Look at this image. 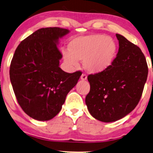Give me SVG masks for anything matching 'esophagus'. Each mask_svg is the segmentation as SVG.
I'll return each instance as SVG.
<instances>
[{"instance_id":"1","label":"esophagus","mask_w":153,"mask_h":153,"mask_svg":"<svg viewBox=\"0 0 153 153\" xmlns=\"http://www.w3.org/2000/svg\"><path fill=\"white\" fill-rule=\"evenodd\" d=\"M80 78H81V80H86L87 79V75L86 74H84V73H83V74H82V75H81Z\"/></svg>"}]
</instances>
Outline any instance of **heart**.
<instances>
[{
	"label": "heart",
	"mask_w": 153,
	"mask_h": 153,
	"mask_svg": "<svg viewBox=\"0 0 153 153\" xmlns=\"http://www.w3.org/2000/svg\"><path fill=\"white\" fill-rule=\"evenodd\" d=\"M68 51L63 52L65 62L70 66H78L83 61L85 70L91 73H101L113 64L117 52L113 38L103 34L80 36L68 42Z\"/></svg>",
	"instance_id": "obj_1"
}]
</instances>
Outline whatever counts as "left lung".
Segmentation results:
<instances>
[{
  "instance_id": "8db88e82",
  "label": "left lung",
  "mask_w": 153,
  "mask_h": 153,
  "mask_svg": "<svg viewBox=\"0 0 153 153\" xmlns=\"http://www.w3.org/2000/svg\"><path fill=\"white\" fill-rule=\"evenodd\" d=\"M119 50L107 70L87 77L90 91L85 98L91 116L104 123L117 121L135 108L143 93L148 68L138 46L116 34Z\"/></svg>"
}]
</instances>
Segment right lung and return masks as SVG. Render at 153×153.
Returning <instances> with one entry per match:
<instances>
[{"label": "right lung", "instance_id": "right-lung-1", "mask_svg": "<svg viewBox=\"0 0 153 153\" xmlns=\"http://www.w3.org/2000/svg\"><path fill=\"white\" fill-rule=\"evenodd\" d=\"M68 33L59 27L40 28L20 42L12 59L10 78L15 97L22 110L36 120L55 117L82 75L59 67V39Z\"/></svg>", "mask_w": 153, "mask_h": 153}]
</instances>
